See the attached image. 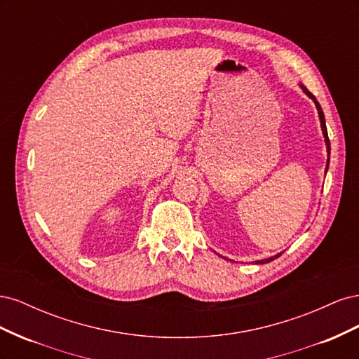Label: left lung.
Here are the masks:
<instances>
[{
  "mask_svg": "<svg viewBox=\"0 0 359 359\" xmlns=\"http://www.w3.org/2000/svg\"><path fill=\"white\" fill-rule=\"evenodd\" d=\"M301 88H302V91L306 93L310 99L314 102V104H316V107H318V112H319V118H320V127H322V132H323V137H325V144H327V149H328V156H330V153H331V144H330V139H328V132H327V124H325V115H323V111H322V107H320V104H319V102L316 100V97H314L306 86H302L301 85ZM328 165H330V158H328V161H327V170H328ZM278 256H281V253H278V255H276V256H273V257H269V259H262V260H256V264H268V262H271V260H274V259H277Z\"/></svg>",
  "mask_w": 359,
  "mask_h": 359,
  "instance_id": "obj_1",
  "label": "left lung"
}]
</instances>
